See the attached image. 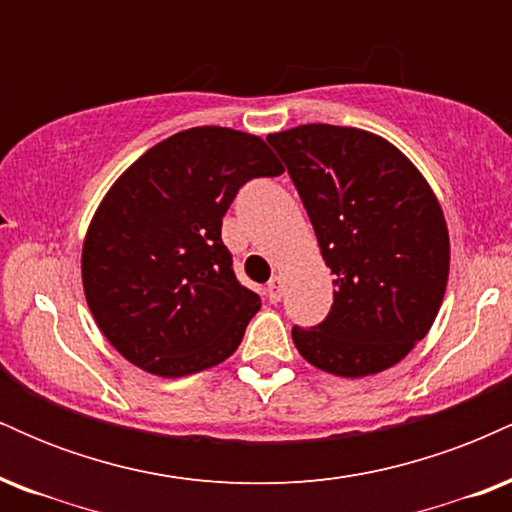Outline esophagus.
Listing matches in <instances>:
<instances>
[{"mask_svg": "<svg viewBox=\"0 0 512 512\" xmlns=\"http://www.w3.org/2000/svg\"><path fill=\"white\" fill-rule=\"evenodd\" d=\"M267 296L272 303H279L284 296V279L281 276H272V281L267 284Z\"/></svg>", "mask_w": 512, "mask_h": 512, "instance_id": "obj_1", "label": "esophagus"}]
</instances>
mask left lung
Wrapping results in <instances>:
<instances>
[{
	"instance_id": "1",
	"label": "left lung",
	"mask_w": 512,
	"mask_h": 512,
	"mask_svg": "<svg viewBox=\"0 0 512 512\" xmlns=\"http://www.w3.org/2000/svg\"><path fill=\"white\" fill-rule=\"evenodd\" d=\"M289 168L334 274L325 322L293 327L310 366L366 378L426 337L450 274V236L436 192L395 144L358 127L298 125L267 134Z\"/></svg>"
}]
</instances>
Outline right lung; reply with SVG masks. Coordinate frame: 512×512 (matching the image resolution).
Instances as JSON below:
<instances>
[{
  "label": "right lung",
  "mask_w": 512,
  "mask_h": 512,
  "mask_svg": "<svg viewBox=\"0 0 512 512\" xmlns=\"http://www.w3.org/2000/svg\"><path fill=\"white\" fill-rule=\"evenodd\" d=\"M279 173L262 137L209 125L151 146L110 185L88 223L81 281L117 354L182 378L238 349L262 303L233 274L221 221L240 185Z\"/></svg>",
  "instance_id": "add662e5"
}]
</instances>
